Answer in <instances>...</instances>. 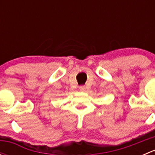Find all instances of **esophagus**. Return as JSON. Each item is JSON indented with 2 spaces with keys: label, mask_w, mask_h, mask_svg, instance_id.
<instances>
[{
  "label": "esophagus",
  "mask_w": 155,
  "mask_h": 155,
  "mask_svg": "<svg viewBox=\"0 0 155 155\" xmlns=\"http://www.w3.org/2000/svg\"><path fill=\"white\" fill-rule=\"evenodd\" d=\"M79 90L81 91H85V90H86V88H85V86H80L79 87Z\"/></svg>",
  "instance_id": "esophagus-1"
}]
</instances>
